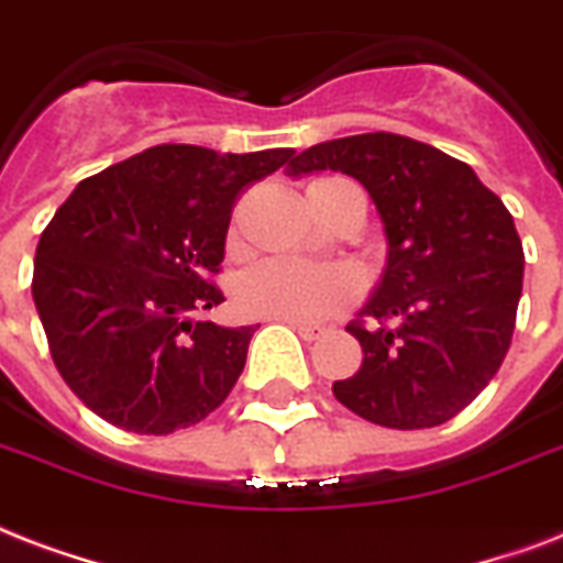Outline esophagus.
<instances>
[{
  "label": "esophagus",
  "instance_id": "esophagus-1",
  "mask_svg": "<svg viewBox=\"0 0 563 563\" xmlns=\"http://www.w3.org/2000/svg\"><path fill=\"white\" fill-rule=\"evenodd\" d=\"M290 329L296 331V334H299V338H302V341H320L322 334H325V331L329 329H322V325H311V322H290Z\"/></svg>",
  "mask_w": 563,
  "mask_h": 563
}]
</instances>
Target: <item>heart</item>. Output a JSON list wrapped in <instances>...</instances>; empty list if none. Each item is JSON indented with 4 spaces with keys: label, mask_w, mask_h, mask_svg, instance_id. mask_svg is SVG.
<instances>
[{
    "label": "heart",
    "mask_w": 563,
    "mask_h": 563,
    "mask_svg": "<svg viewBox=\"0 0 563 563\" xmlns=\"http://www.w3.org/2000/svg\"><path fill=\"white\" fill-rule=\"evenodd\" d=\"M346 178H317L308 196H320ZM361 276L346 264L305 267L290 261H261L234 287V302L246 317L282 322H320L361 296Z\"/></svg>",
    "instance_id": "1"
}]
</instances>
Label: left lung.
<instances>
[{"mask_svg":"<svg viewBox=\"0 0 563 563\" xmlns=\"http://www.w3.org/2000/svg\"><path fill=\"white\" fill-rule=\"evenodd\" d=\"M346 173L385 229L387 258L346 325L364 350L334 382L350 411L387 429H431L464 411L511 346L522 294V243L503 199L473 167L429 143L373 132L290 155L287 176Z\"/></svg>","mask_w":563,"mask_h":563,"instance_id":"left-lung-1","label":"left lung"}]
</instances>
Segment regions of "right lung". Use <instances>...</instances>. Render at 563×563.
Segmentation results:
<instances>
[{
    "label": "right lung",
    "instance_id": "obj_1",
    "mask_svg": "<svg viewBox=\"0 0 563 563\" xmlns=\"http://www.w3.org/2000/svg\"><path fill=\"white\" fill-rule=\"evenodd\" d=\"M294 150L164 143L78 181L43 229L32 296L55 367L117 429L169 434L232 394L255 325L196 320L222 302L232 205Z\"/></svg>",
    "mask_w": 563,
    "mask_h": 563
}]
</instances>
